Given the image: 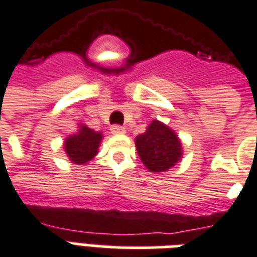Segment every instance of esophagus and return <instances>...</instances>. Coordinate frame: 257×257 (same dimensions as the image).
Masks as SVG:
<instances>
[{
  "instance_id": "1",
  "label": "esophagus",
  "mask_w": 257,
  "mask_h": 257,
  "mask_svg": "<svg viewBox=\"0 0 257 257\" xmlns=\"http://www.w3.org/2000/svg\"><path fill=\"white\" fill-rule=\"evenodd\" d=\"M125 131H126V129L123 128V126H121V125H112L111 126V132L114 135H122L125 134Z\"/></svg>"
}]
</instances>
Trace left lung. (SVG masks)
<instances>
[{
	"label": "left lung",
	"mask_w": 257,
	"mask_h": 257,
	"mask_svg": "<svg viewBox=\"0 0 257 257\" xmlns=\"http://www.w3.org/2000/svg\"><path fill=\"white\" fill-rule=\"evenodd\" d=\"M140 160L151 172H165L182 158V145L172 129L153 121L145 134L136 138Z\"/></svg>",
	"instance_id": "obj_1"
}]
</instances>
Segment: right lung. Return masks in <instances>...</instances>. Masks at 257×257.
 Instances as JSON below:
<instances>
[{
    "label": "right lung",
    "mask_w": 257,
    "mask_h": 257,
    "mask_svg": "<svg viewBox=\"0 0 257 257\" xmlns=\"http://www.w3.org/2000/svg\"><path fill=\"white\" fill-rule=\"evenodd\" d=\"M101 134H97L88 126L82 125L78 134L71 135L66 139L64 149L68 158L74 164H86L97 154Z\"/></svg>",
    "instance_id": "right-lung-1"
}]
</instances>
